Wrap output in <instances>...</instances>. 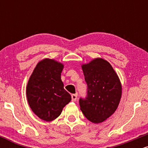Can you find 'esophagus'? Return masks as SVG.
Returning <instances> with one entry per match:
<instances>
[{
	"mask_svg": "<svg viewBox=\"0 0 148 148\" xmlns=\"http://www.w3.org/2000/svg\"><path fill=\"white\" fill-rule=\"evenodd\" d=\"M77 99V94H72V101H75Z\"/></svg>",
	"mask_w": 148,
	"mask_h": 148,
	"instance_id": "34e87169",
	"label": "esophagus"
}]
</instances>
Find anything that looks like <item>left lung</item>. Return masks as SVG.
Masks as SVG:
<instances>
[{
  "instance_id": "1",
  "label": "left lung",
  "mask_w": 148,
  "mask_h": 148,
  "mask_svg": "<svg viewBox=\"0 0 148 148\" xmlns=\"http://www.w3.org/2000/svg\"><path fill=\"white\" fill-rule=\"evenodd\" d=\"M88 86L87 96L80 98L81 111L88 120L100 123L116 111L122 95V86L111 64L95 58L82 65Z\"/></svg>"
}]
</instances>
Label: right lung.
<instances>
[{"label": "right lung", "mask_w": 148, "mask_h": 148, "mask_svg": "<svg viewBox=\"0 0 148 148\" xmlns=\"http://www.w3.org/2000/svg\"><path fill=\"white\" fill-rule=\"evenodd\" d=\"M63 67L53 59H44L37 63L28 80L26 95L29 106L35 115L47 122L57 118L72 99L61 80Z\"/></svg>", "instance_id": "right-lung-1"}]
</instances>
